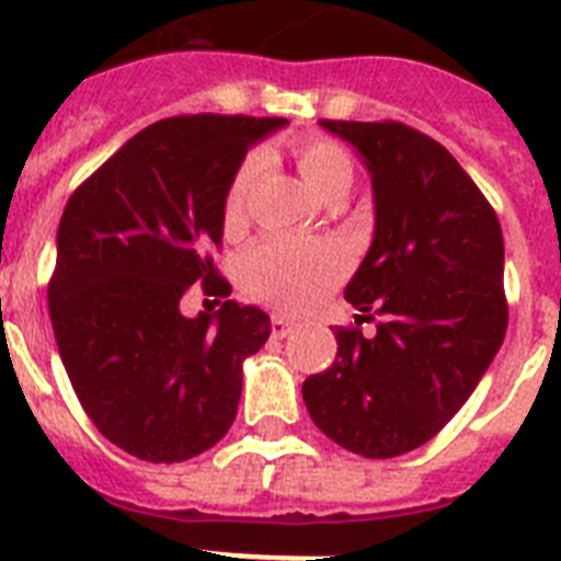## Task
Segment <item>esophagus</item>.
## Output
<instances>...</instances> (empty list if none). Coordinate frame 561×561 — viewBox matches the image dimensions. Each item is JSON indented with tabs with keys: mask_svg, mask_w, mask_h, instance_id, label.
<instances>
[{
	"mask_svg": "<svg viewBox=\"0 0 561 561\" xmlns=\"http://www.w3.org/2000/svg\"><path fill=\"white\" fill-rule=\"evenodd\" d=\"M291 331H295V323H291V320H286V317L280 314L272 317V336H275V340H284Z\"/></svg>",
	"mask_w": 561,
	"mask_h": 561,
	"instance_id": "34e87169",
	"label": "esophagus"
}]
</instances>
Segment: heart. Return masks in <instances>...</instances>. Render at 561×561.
<instances>
[{
    "label": "heart",
    "mask_w": 561,
    "mask_h": 561,
    "mask_svg": "<svg viewBox=\"0 0 561 561\" xmlns=\"http://www.w3.org/2000/svg\"><path fill=\"white\" fill-rule=\"evenodd\" d=\"M291 153H295L297 171L317 196L334 199L348 193L354 182V160L340 142L311 137V140L295 142ZM261 168H264V157L250 153L238 162L227 182L221 213L230 230L244 225L247 199ZM342 272H345V257L334 241H297V238L277 236L252 247L241 266L247 289L257 300L284 311L309 309L317 297L325 295L340 280Z\"/></svg>",
    "instance_id": "1"
}]
</instances>
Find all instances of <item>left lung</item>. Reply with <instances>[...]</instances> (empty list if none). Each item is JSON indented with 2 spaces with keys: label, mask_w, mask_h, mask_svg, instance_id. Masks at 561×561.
Returning a JSON list of instances; mask_svg holds the SVG:
<instances>
[{
  "label": "left lung",
  "mask_w": 561,
  "mask_h": 561,
  "mask_svg": "<svg viewBox=\"0 0 561 561\" xmlns=\"http://www.w3.org/2000/svg\"><path fill=\"white\" fill-rule=\"evenodd\" d=\"M370 171L374 244L334 329L336 359L304 381L311 421L365 458L413 453L447 427L492 365L508 325L503 230L447 148L396 121H320ZM379 316L365 337L358 323Z\"/></svg>",
  "instance_id": "left-lung-1"
}]
</instances>
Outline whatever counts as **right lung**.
<instances>
[{
  "label": "right lung",
  "mask_w": 561,
  "mask_h": 561,
  "mask_svg": "<svg viewBox=\"0 0 561 561\" xmlns=\"http://www.w3.org/2000/svg\"><path fill=\"white\" fill-rule=\"evenodd\" d=\"M284 117L182 114L134 134L76 187L58 225L49 320L81 408L114 447L176 463L219 444L236 421L241 362L270 317L225 300L185 317L193 284L230 295L210 250L225 191L247 148Z\"/></svg>",
  "instance_id": "obj_1"
}]
</instances>
